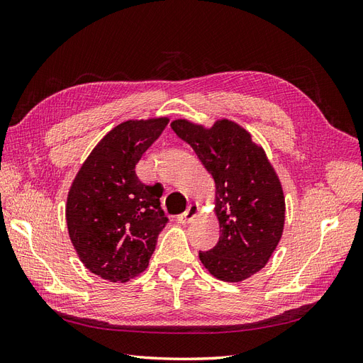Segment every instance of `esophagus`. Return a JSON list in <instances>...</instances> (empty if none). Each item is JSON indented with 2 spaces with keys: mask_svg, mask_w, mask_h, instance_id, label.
I'll return each mask as SVG.
<instances>
[{
  "mask_svg": "<svg viewBox=\"0 0 363 363\" xmlns=\"http://www.w3.org/2000/svg\"><path fill=\"white\" fill-rule=\"evenodd\" d=\"M199 212H200V207H199V204H191L188 208H186V212H183L182 215H179L177 216V221L180 223V224H188V223H191L192 219L199 215Z\"/></svg>",
  "mask_w": 363,
  "mask_h": 363,
  "instance_id": "esophagus-1",
  "label": "esophagus"
}]
</instances>
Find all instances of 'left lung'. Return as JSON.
I'll return each mask as SVG.
<instances>
[{
	"mask_svg": "<svg viewBox=\"0 0 363 363\" xmlns=\"http://www.w3.org/2000/svg\"><path fill=\"white\" fill-rule=\"evenodd\" d=\"M171 128L194 148L216 186L218 244L200 251L206 269L219 280L242 281L267 265L284 225V196L265 151L245 128L219 119L204 128L175 119Z\"/></svg>",
	"mask_w": 363,
	"mask_h": 363,
	"instance_id": "8db88e82",
	"label": "left lung"
}]
</instances>
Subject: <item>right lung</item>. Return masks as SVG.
Segmentation results:
<instances>
[{"label":"right lung","mask_w":363,"mask_h":363,"mask_svg":"<svg viewBox=\"0 0 363 363\" xmlns=\"http://www.w3.org/2000/svg\"><path fill=\"white\" fill-rule=\"evenodd\" d=\"M168 118L125 121L100 140L75 175L67 201L71 242L83 265L104 280L145 271L168 218L160 183L145 184L136 164Z\"/></svg>","instance_id":"obj_1"}]
</instances>
